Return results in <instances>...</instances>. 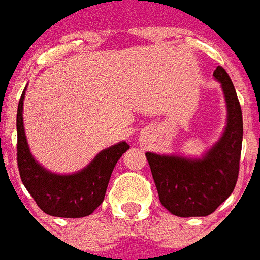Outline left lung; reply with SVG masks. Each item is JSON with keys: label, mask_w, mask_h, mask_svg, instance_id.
<instances>
[{"label": "left lung", "mask_w": 260, "mask_h": 260, "mask_svg": "<svg viewBox=\"0 0 260 260\" xmlns=\"http://www.w3.org/2000/svg\"><path fill=\"white\" fill-rule=\"evenodd\" d=\"M213 76L222 84L228 125L201 159L146 153L161 204L176 216H207L226 201L238 179L243 146V113L230 77L222 66Z\"/></svg>", "instance_id": "1"}]
</instances>
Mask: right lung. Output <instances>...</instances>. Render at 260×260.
<instances>
[{
	"label": "right lung",
	"instance_id": "obj_1",
	"mask_svg": "<svg viewBox=\"0 0 260 260\" xmlns=\"http://www.w3.org/2000/svg\"><path fill=\"white\" fill-rule=\"evenodd\" d=\"M23 99L16 115L17 168L24 187L40 209L57 218H82L95 211L105 199L106 189L117 161L129 149L121 142L103 150L86 168L73 175L52 174L32 158L23 128Z\"/></svg>",
	"mask_w": 260,
	"mask_h": 260
}]
</instances>
